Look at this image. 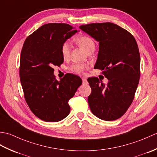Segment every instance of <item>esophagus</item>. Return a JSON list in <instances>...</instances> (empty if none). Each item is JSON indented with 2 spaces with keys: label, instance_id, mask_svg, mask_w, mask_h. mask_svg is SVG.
I'll list each match as a JSON object with an SVG mask.
<instances>
[{
  "label": "esophagus",
  "instance_id": "esophagus-1",
  "mask_svg": "<svg viewBox=\"0 0 157 157\" xmlns=\"http://www.w3.org/2000/svg\"><path fill=\"white\" fill-rule=\"evenodd\" d=\"M82 82H83V84H87V79H86V78H82Z\"/></svg>",
  "mask_w": 157,
  "mask_h": 157
}]
</instances>
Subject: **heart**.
Here are the masks:
<instances>
[{
    "label": "heart",
    "mask_w": 157,
    "mask_h": 157,
    "mask_svg": "<svg viewBox=\"0 0 157 157\" xmlns=\"http://www.w3.org/2000/svg\"><path fill=\"white\" fill-rule=\"evenodd\" d=\"M75 42L86 52L89 51L90 49L95 48V43L94 40L91 38L86 36H80V37L76 38ZM70 50H71L70 43L69 42H65L63 43L61 47V53L63 57H67L69 55ZM86 67V65L82 64V63H75V64H73L71 66V69L73 72L76 73H81Z\"/></svg>",
    "instance_id": "b5f03b06"
}]
</instances>
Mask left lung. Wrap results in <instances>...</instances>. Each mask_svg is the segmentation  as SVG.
Masks as SVG:
<instances>
[{
  "label": "left lung",
  "instance_id": "left-lung-1",
  "mask_svg": "<svg viewBox=\"0 0 157 157\" xmlns=\"http://www.w3.org/2000/svg\"><path fill=\"white\" fill-rule=\"evenodd\" d=\"M79 28L98 42L94 68L103 70L108 79L106 84L97 78L88 79L92 89L88 98L90 109L101 119H117L131 105L139 83L140 56L137 42L129 32L113 23H90Z\"/></svg>",
  "mask_w": 157,
  "mask_h": 157
}]
</instances>
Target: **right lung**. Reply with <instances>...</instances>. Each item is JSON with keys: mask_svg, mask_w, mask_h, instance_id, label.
Instances as JSON below:
<instances>
[{"mask_svg": "<svg viewBox=\"0 0 157 157\" xmlns=\"http://www.w3.org/2000/svg\"><path fill=\"white\" fill-rule=\"evenodd\" d=\"M66 23H47L26 38L20 57L19 76L26 102L43 121L57 122L70 112L68 101L74 96L82 79L67 74L58 81L54 66L63 63L61 47L78 31Z\"/></svg>", "mask_w": 157, "mask_h": 157, "instance_id": "1", "label": "right lung"}]
</instances>
